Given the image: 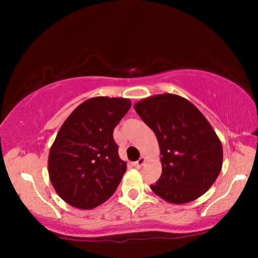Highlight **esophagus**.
<instances>
[{
  "mask_svg": "<svg viewBox=\"0 0 258 258\" xmlns=\"http://www.w3.org/2000/svg\"><path fill=\"white\" fill-rule=\"evenodd\" d=\"M144 163H146V157H143V156H142V157L140 158L139 161L135 162V167H136L137 169H140L141 167H142V165H143Z\"/></svg>",
  "mask_w": 258,
  "mask_h": 258,
  "instance_id": "esophagus-1",
  "label": "esophagus"
}]
</instances>
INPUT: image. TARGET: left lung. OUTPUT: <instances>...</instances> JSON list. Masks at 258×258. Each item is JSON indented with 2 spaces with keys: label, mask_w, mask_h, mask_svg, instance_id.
Returning <instances> with one entry per match:
<instances>
[{
  "label": "left lung",
  "mask_w": 258,
  "mask_h": 258,
  "mask_svg": "<svg viewBox=\"0 0 258 258\" xmlns=\"http://www.w3.org/2000/svg\"><path fill=\"white\" fill-rule=\"evenodd\" d=\"M134 109L160 146L162 175L151 190L172 204L202 196L223 163L222 143L204 115L186 98L168 93L143 98Z\"/></svg>",
  "instance_id": "8db88e82"
}]
</instances>
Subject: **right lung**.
<instances>
[{
	"instance_id": "1",
	"label": "right lung",
	"mask_w": 258,
	"mask_h": 258,
	"mask_svg": "<svg viewBox=\"0 0 258 258\" xmlns=\"http://www.w3.org/2000/svg\"><path fill=\"white\" fill-rule=\"evenodd\" d=\"M132 101L97 96L68 116L48 157L49 178L57 195L81 210L94 209L115 192L126 170L112 133Z\"/></svg>"
}]
</instances>
